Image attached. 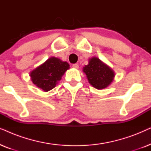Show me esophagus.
Wrapping results in <instances>:
<instances>
[{
  "label": "esophagus",
  "instance_id": "1",
  "mask_svg": "<svg viewBox=\"0 0 151 151\" xmlns=\"http://www.w3.org/2000/svg\"><path fill=\"white\" fill-rule=\"evenodd\" d=\"M73 67L75 68V69H78V68H79V65H78V64H73Z\"/></svg>",
  "mask_w": 151,
  "mask_h": 151
}]
</instances>
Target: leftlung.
I'll return each mask as SVG.
<instances>
[{"mask_svg":"<svg viewBox=\"0 0 151 151\" xmlns=\"http://www.w3.org/2000/svg\"><path fill=\"white\" fill-rule=\"evenodd\" d=\"M89 83L97 89H102L112 82L114 72L98 58H93L83 68Z\"/></svg>","mask_w":151,"mask_h":151,"instance_id":"obj_1","label":"left lung"}]
</instances>
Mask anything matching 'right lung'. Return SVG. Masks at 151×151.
<instances>
[{
  "label": "right lung",
  "mask_w": 151,
  "mask_h": 151,
  "mask_svg": "<svg viewBox=\"0 0 151 151\" xmlns=\"http://www.w3.org/2000/svg\"><path fill=\"white\" fill-rule=\"evenodd\" d=\"M69 68L67 62L52 57L30 73L33 83L45 91H48L56 85L62 76Z\"/></svg>",
  "instance_id": "add662e5"
}]
</instances>
